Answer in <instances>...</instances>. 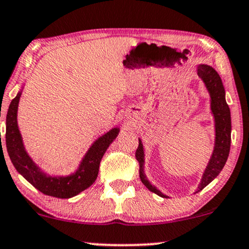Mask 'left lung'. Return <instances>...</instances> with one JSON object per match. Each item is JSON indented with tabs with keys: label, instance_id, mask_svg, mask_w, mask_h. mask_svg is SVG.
Segmentation results:
<instances>
[{
	"label": "left lung",
	"instance_id": "8db88e82",
	"mask_svg": "<svg viewBox=\"0 0 249 249\" xmlns=\"http://www.w3.org/2000/svg\"><path fill=\"white\" fill-rule=\"evenodd\" d=\"M197 74L201 79L203 80L206 85L207 89L210 94L212 99V112L215 118V147H213V155L210 157V161L204 170L202 179L197 188V192L203 190L207 185L210 184L222 169L224 168L226 160L229 157L230 146H231V114H230V108L228 103L225 101V89L223 86L222 79L219 74L215 71V69L206 64H200L197 67ZM135 157L139 162V175L142 184L148 190L154 192V193L160 195L162 197H168L166 195L159 191L155 186H153L149 181L147 180L146 176L143 172V163H144V154H143V146L141 140L139 139V146H138L137 152H135Z\"/></svg>",
	"mask_w": 249,
	"mask_h": 249
}]
</instances>
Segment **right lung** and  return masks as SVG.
<instances>
[{
    "label": "right lung",
    "mask_w": 249,
    "mask_h": 249,
    "mask_svg": "<svg viewBox=\"0 0 249 249\" xmlns=\"http://www.w3.org/2000/svg\"><path fill=\"white\" fill-rule=\"evenodd\" d=\"M20 95L21 92L18 93L17 96L12 100L7 114L5 142H7V150L12 164L30 184H32L36 190L42 192L43 194L58 197V199H69V197L75 196L96 180L100 162L110 143L118 135L119 128L116 127L107 132L92 144L74 174L65 176V177L47 176L32 161L24 148L23 139H21L17 125V110Z\"/></svg>",
    "instance_id": "1"
}]
</instances>
